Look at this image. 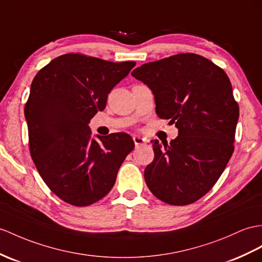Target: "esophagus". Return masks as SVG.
<instances>
[{
	"mask_svg": "<svg viewBox=\"0 0 262 262\" xmlns=\"http://www.w3.org/2000/svg\"><path fill=\"white\" fill-rule=\"evenodd\" d=\"M133 141H135L136 148H139V146L144 145V144L146 143V140H145V139H143V138H141V137H138V136L133 137Z\"/></svg>",
	"mask_w": 262,
	"mask_h": 262,
	"instance_id": "obj_1",
	"label": "esophagus"
}]
</instances>
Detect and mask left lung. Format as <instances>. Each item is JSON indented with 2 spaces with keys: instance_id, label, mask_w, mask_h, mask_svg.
Masks as SVG:
<instances>
[{
  "instance_id": "1",
  "label": "left lung",
  "mask_w": 262,
  "mask_h": 262,
  "mask_svg": "<svg viewBox=\"0 0 262 262\" xmlns=\"http://www.w3.org/2000/svg\"><path fill=\"white\" fill-rule=\"evenodd\" d=\"M131 74L151 88L159 118L179 129L169 144L153 143L146 186L168 205L193 203L212 189L234 150L239 106L230 80L220 67L194 53L145 63Z\"/></svg>"
}]
</instances>
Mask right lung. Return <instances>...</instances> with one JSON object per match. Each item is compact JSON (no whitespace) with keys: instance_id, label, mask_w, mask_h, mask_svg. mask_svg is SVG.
<instances>
[{"instance_id":"right-lung-1","label":"right lung","mask_w":262,"mask_h":262,"mask_svg":"<svg viewBox=\"0 0 262 262\" xmlns=\"http://www.w3.org/2000/svg\"><path fill=\"white\" fill-rule=\"evenodd\" d=\"M135 66L133 61L68 53L42 68L32 81L24 107L32 160L49 189L70 205L90 206L109 193L135 148L123 132L91 140L88 125Z\"/></svg>"}]
</instances>
